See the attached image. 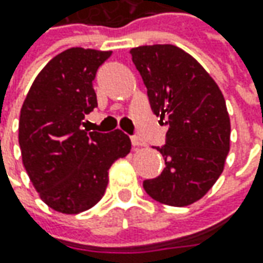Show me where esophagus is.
<instances>
[{
  "label": "esophagus",
  "instance_id": "esophagus-1",
  "mask_svg": "<svg viewBox=\"0 0 263 263\" xmlns=\"http://www.w3.org/2000/svg\"><path fill=\"white\" fill-rule=\"evenodd\" d=\"M132 145L133 146H145V142L137 136H132Z\"/></svg>",
  "mask_w": 263,
  "mask_h": 263
}]
</instances>
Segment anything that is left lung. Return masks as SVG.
I'll list each match as a JSON object with an SVG mask.
<instances>
[{"label": "left lung", "instance_id": "1", "mask_svg": "<svg viewBox=\"0 0 263 263\" xmlns=\"http://www.w3.org/2000/svg\"><path fill=\"white\" fill-rule=\"evenodd\" d=\"M147 89L149 104L168 126L165 145L157 151L165 168L143 181L152 199L187 206L215 184L230 151V117L214 79L190 54L176 45L130 49Z\"/></svg>", "mask_w": 263, "mask_h": 263}]
</instances>
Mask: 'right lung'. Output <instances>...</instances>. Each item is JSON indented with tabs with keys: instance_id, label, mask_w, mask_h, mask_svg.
<instances>
[{
	"instance_id": "1",
	"label": "right lung",
	"mask_w": 263,
	"mask_h": 263,
	"mask_svg": "<svg viewBox=\"0 0 263 263\" xmlns=\"http://www.w3.org/2000/svg\"><path fill=\"white\" fill-rule=\"evenodd\" d=\"M111 51L70 48L54 57L27 92L18 121V145L27 176L46 205L79 214L105 193L108 170L132 142L121 130L82 128L98 106L93 79Z\"/></svg>"
}]
</instances>
